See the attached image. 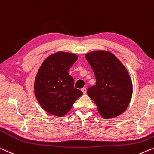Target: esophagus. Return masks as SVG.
<instances>
[{
  "instance_id": "34e87169",
  "label": "esophagus",
  "mask_w": 154,
  "mask_h": 154,
  "mask_svg": "<svg viewBox=\"0 0 154 154\" xmlns=\"http://www.w3.org/2000/svg\"><path fill=\"white\" fill-rule=\"evenodd\" d=\"M82 91L83 92V93H84V94H86L87 90H86V88H84L82 89Z\"/></svg>"
}]
</instances>
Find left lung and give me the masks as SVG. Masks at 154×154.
<instances>
[{"instance_id":"left-lung-1","label":"left lung","mask_w":154,"mask_h":154,"mask_svg":"<svg viewBox=\"0 0 154 154\" xmlns=\"http://www.w3.org/2000/svg\"><path fill=\"white\" fill-rule=\"evenodd\" d=\"M85 57L97 82L95 86L88 89V95L96 103L103 118L120 115L130 104L133 92L132 82L127 68L108 51H92Z\"/></svg>"}]
</instances>
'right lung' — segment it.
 Masks as SVG:
<instances>
[{
	"instance_id": "obj_1",
	"label": "right lung",
	"mask_w": 154,
	"mask_h": 154,
	"mask_svg": "<svg viewBox=\"0 0 154 154\" xmlns=\"http://www.w3.org/2000/svg\"><path fill=\"white\" fill-rule=\"evenodd\" d=\"M75 53L58 51L46 57L34 82V92L40 106L56 116H63L83 92L74 87V79L68 70L76 62Z\"/></svg>"
}]
</instances>
